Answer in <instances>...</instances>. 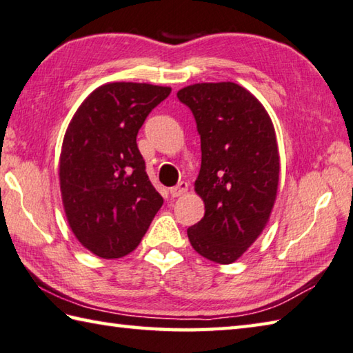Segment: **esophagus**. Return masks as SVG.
<instances>
[{"instance_id":"34e87169","label":"esophagus","mask_w":353,"mask_h":353,"mask_svg":"<svg viewBox=\"0 0 353 353\" xmlns=\"http://www.w3.org/2000/svg\"><path fill=\"white\" fill-rule=\"evenodd\" d=\"M188 189H189V184L185 183V181H181V183H178L175 188L170 189V195L174 196V198H178V196L184 195L185 192H188Z\"/></svg>"}]
</instances>
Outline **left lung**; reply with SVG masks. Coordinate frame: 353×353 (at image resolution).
Returning <instances> with one entry per match:
<instances>
[{
    "instance_id": "obj_1",
    "label": "left lung",
    "mask_w": 353,
    "mask_h": 353,
    "mask_svg": "<svg viewBox=\"0 0 353 353\" xmlns=\"http://www.w3.org/2000/svg\"><path fill=\"white\" fill-rule=\"evenodd\" d=\"M201 137L195 192L204 216L188 229L192 248L218 264H232L269 223L280 184L274 123L243 85L196 83L178 90Z\"/></svg>"
}]
</instances>
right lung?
<instances>
[{"label":"right lung","instance_id":"add662e5","mask_svg":"<svg viewBox=\"0 0 353 353\" xmlns=\"http://www.w3.org/2000/svg\"><path fill=\"white\" fill-rule=\"evenodd\" d=\"M170 90L148 83L103 84L65 130L58 164L64 214L83 248L99 258L134 252L163 205L145 174L137 135Z\"/></svg>","mask_w":353,"mask_h":353}]
</instances>
